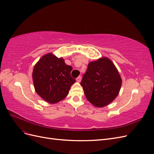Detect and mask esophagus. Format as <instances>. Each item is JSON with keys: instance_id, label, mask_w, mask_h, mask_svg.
<instances>
[{"instance_id": "esophagus-1", "label": "esophagus", "mask_w": 154, "mask_h": 154, "mask_svg": "<svg viewBox=\"0 0 154 154\" xmlns=\"http://www.w3.org/2000/svg\"><path fill=\"white\" fill-rule=\"evenodd\" d=\"M81 80H82L81 76H78V77L76 78V82H81Z\"/></svg>"}]
</instances>
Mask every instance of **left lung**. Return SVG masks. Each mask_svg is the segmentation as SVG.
<instances>
[{"label": "left lung", "mask_w": 154, "mask_h": 154, "mask_svg": "<svg viewBox=\"0 0 154 154\" xmlns=\"http://www.w3.org/2000/svg\"><path fill=\"white\" fill-rule=\"evenodd\" d=\"M80 84L91 103L96 107H104L119 94L122 80L113 62L102 57L88 64Z\"/></svg>", "instance_id": "1"}]
</instances>
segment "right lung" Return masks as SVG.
Wrapping results in <instances>:
<instances>
[{
    "mask_svg": "<svg viewBox=\"0 0 154 154\" xmlns=\"http://www.w3.org/2000/svg\"><path fill=\"white\" fill-rule=\"evenodd\" d=\"M72 67L53 53L44 55L32 71V78L36 92L44 101L56 103L63 100L75 79L71 76Z\"/></svg>",
    "mask_w": 154,
    "mask_h": 154,
    "instance_id": "1",
    "label": "right lung"
}]
</instances>
